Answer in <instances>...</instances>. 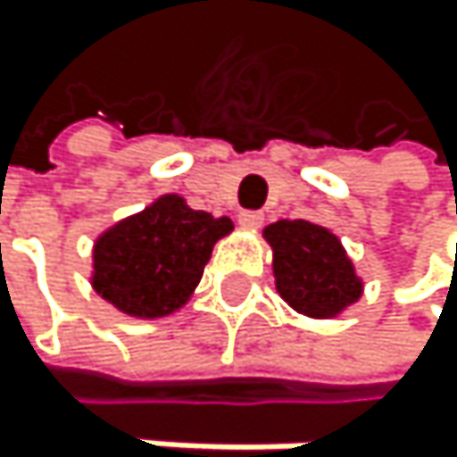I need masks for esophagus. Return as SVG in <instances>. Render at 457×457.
<instances>
[{
	"label": "esophagus",
	"mask_w": 457,
	"mask_h": 457,
	"mask_svg": "<svg viewBox=\"0 0 457 457\" xmlns=\"http://www.w3.org/2000/svg\"><path fill=\"white\" fill-rule=\"evenodd\" d=\"M238 224L244 227V230H257V227H262V213L260 211H241Z\"/></svg>",
	"instance_id": "esophagus-1"
}]
</instances>
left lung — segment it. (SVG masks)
Segmentation results:
<instances>
[{
  "instance_id": "8db88e82",
  "label": "left lung",
  "mask_w": 457,
  "mask_h": 457,
  "mask_svg": "<svg viewBox=\"0 0 457 457\" xmlns=\"http://www.w3.org/2000/svg\"><path fill=\"white\" fill-rule=\"evenodd\" d=\"M262 238L274 252L277 293L295 312L326 320L361 298L364 282L328 227L307 219H279L262 230Z\"/></svg>"
}]
</instances>
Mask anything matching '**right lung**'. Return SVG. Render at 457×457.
<instances>
[{"label": "right lung", "instance_id": "add662e5", "mask_svg": "<svg viewBox=\"0 0 457 457\" xmlns=\"http://www.w3.org/2000/svg\"><path fill=\"white\" fill-rule=\"evenodd\" d=\"M230 233L227 216L213 219L180 195H162L96 238L90 285L129 318L172 315L200 285L216 241Z\"/></svg>", "mask_w": 457, "mask_h": 457}]
</instances>
